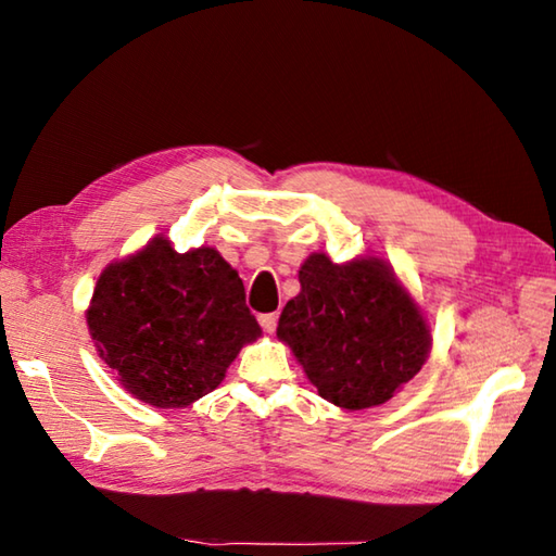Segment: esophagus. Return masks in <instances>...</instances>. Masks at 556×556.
<instances>
[{
  "instance_id": "1",
  "label": "esophagus",
  "mask_w": 556,
  "mask_h": 556,
  "mask_svg": "<svg viewBox=\"0 0 556 556\" xmlns=\"http://www.w3.org/2000/svg\"><path fill=\"white\" fill-rule=\"evenodd\" d=\"M277 314H262L260 316V324H262V328H265L267 333H275V328H277Z\"/></svg>"
}]
</instances>
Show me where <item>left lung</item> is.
Segmentation results:
<instances>
[{
	"label": "left lung",
	"mask_w": 556,
	"mask_h": 556,
	"mask_svg": "<svg viewBox=\"0 0 556 556\" xmlns=\"http://www.w3.org/2000/svg\"><path fill=\"white\" fill-rule=\"evenodd\" d=\"M299 281L301 291L279 316L277 338L336 407H378L427 363V318L384 260L336 265L314 252L301 265Z\"/></svg>",
	"instance_id": "8db88e82"
}]
</instances>
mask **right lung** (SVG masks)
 Segmentation results:
<instances>
[{
	"instance_id": "right-lung-1",
	"label": "right lung",
	"mask_w": 556,
	"mask_h": 556,
	"mask_svg": "<svg viewBox=\"0 0 556 556\" xmlns=\"http://www.w3.org/2000/svg\"><path fill=\"white\" fill-rule=\"evenodd\" d=\"M86 318L122 388L159 409L213 392L240 348L262 336L220 252L181 255L162 235L102 269Z\"/></svg>"
}]
</instances>
